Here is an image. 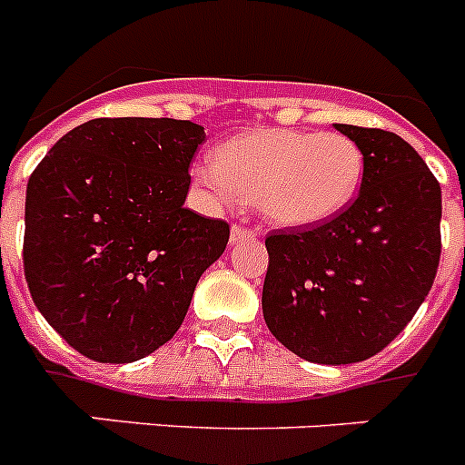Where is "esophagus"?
Segmentation results:
<instances>
[{"label": "esophagus", "mask_w": 465, "mask_h": 465, "mask_svg": "<svg viewBox=\"0 0 465 465\" xmlns=\"http://www.w3.org/2000/svg\"><path fill=\"white\" fill-rule=\"evenodd\" d=\"M256 235H258L256 228H249V225L235 223V225H232V230H230V242H232V244H237V242L253 240Z\"/></svg>", "instance_id": "esophagus-1"}]
</instances>
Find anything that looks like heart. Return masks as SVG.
<instances>
[{"instance_id": "b5f03b06", "label": "heart", "mask_w": 465, "mask_h": 465, "mask_svg": "<svg viewBox=\"0 0 465 465\" xmlns=\"http://www.w3.org/2000/svg\"><path fill=\"white\" fill-rule=\"evenodd\" d=\"M193 176L216 203H258L270 221L300 228L338 216L354 200L363 153L342 133L270 127L225 142Z\"/></svg>"}]
</instances>
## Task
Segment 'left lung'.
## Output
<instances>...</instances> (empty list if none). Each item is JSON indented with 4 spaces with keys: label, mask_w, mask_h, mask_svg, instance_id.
I'll use <instances>...</instances> for the list:
<instances>
[{
    "label": "left lung",
    "mask_w": 465,
    "mask_h": 465,
    "mask_svg": "<svg viewBox=\"0 0 465 465\" xmlns=\"http://www.w3.org/2000/svg\"><path fill=\"white\" fill-rule=\"evenodd\" d=\"M359 143V195L332 219L277 228L262 283L270 332L312 363H359L412 322L440 262V183L424 158L380 127L335 123Z\"/></svg>",
    "instance_id": "left-lung-1"
}]
</instances>
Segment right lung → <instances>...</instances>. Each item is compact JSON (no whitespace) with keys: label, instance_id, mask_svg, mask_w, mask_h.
I'll return each mask as SVG.
<instances>
[{"label":"right lung","instance_id":"add662e5","mask_svg":"<svg viewBox=\"0 0 465 465\" xmlns=\"http://www.w3.org/2000/svg\"><path fill=\"white\" fill-rule=\"evenodd\" d=\"M204 127L176 118H93L27 182L23 268L64 342L133 363L172 340L200 274L230 240L223 219L183 207Z\"/></svg>","mask_w":465,"mask_h":465}]
</instances>
